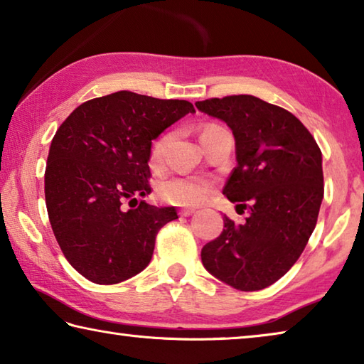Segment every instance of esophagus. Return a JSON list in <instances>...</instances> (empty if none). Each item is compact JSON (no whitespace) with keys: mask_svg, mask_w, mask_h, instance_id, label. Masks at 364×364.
I'll use <instances>...</instances> for the list:
<instances>
[{"mask_svg":"<svg viewBox=\"0 0 364 364\" xmlns=\"http://www.w3.org/2000/svg\"><path fill=\"white\" fill-rule=\"evenodd\" d=\"M196 212V208H181L180 215L181 217H189V215H193Z\"/></svg>","mask_w":364,"mask_h":364,"instance_id":"1","label":"esophagus"}]
</instances>
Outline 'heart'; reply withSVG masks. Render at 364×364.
Segmentation results:
<instances>
[{"label":"heart","mask_w":364,"mask_h":364,"mask_svg":"<svg viewBox=\"0 0 364 364\" xmlns=\"http://www.w3.org/2000/svg\"><path fill=\"white\" fill-rule=\"evenodd\" d=\"M170 141V134H164L162 138H159L154 143L151 151V165L154 168L162 167L165 164ZM212 189L213 184L207 178L194 175H173L159 183L157 194L167 204L189 207L202 204L210 196Z\"/></svg>","instance_id":"1"}]
</instances>
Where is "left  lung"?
Wrapping results in <instances>:
<instances>
[{
	"label": "left lung",
	"mask_w": 364,
	"mask_h": 364,
	"mask_svg": "<svg viewBox=\"0 0 364 364\" xmlns=\"http://www.w3.org/2000/svg\"><path fill=\"white\" fill-rule=\"evenodd\" d=\"M226 122L236 159L223 194L244 223L225 217L220 236L202 247L208 273L239 291H260L299 260L315 230L324 196L321 149L297 117L250 95L196 102Z\"/></svg>",
	"instance_id": "obj_1"
}]
</instances>
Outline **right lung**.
<instances>
[{"instance_id": "obj_1", "label": "right lung", "mask_w": 364, "mask_h": 364, "mask_svg": "<svg viewBox=\"0 0 364 364\" xmlns=\"http://www.w3.org/2000/svg\"><path fill=\"white\" fill-rule=\"evenodd\" d=\"M189 101L119 91L95 97L60 123L45 170V199L56 241L95 284H117L149 264L160 228L175 207L138 200L151 193V146L186 114Z\"/></svg>"}]
</instances>
